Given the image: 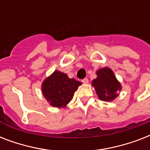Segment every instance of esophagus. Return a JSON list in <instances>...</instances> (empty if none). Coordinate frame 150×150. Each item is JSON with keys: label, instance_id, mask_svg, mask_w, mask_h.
Segmentation results:
<instances>
[{"label": "esophagus", "instance_id": "1", "mask_svg": "<svg viewBox=\"0 0 150 150\" xmlns=\"http://www.w3.org/2000/svg\"><path fill=\"white\" fill-rule=\"evenodd\" d=\"M82 82H83V83H84V84H87V83H88V82H89V79H87V78H85L84 79H82Z\"/></svg>", "mask_w": 150, "mask_h": 150}]
</instances>
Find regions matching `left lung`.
<instances>
[{
  "label": "left lung",
  "instance_id": "1",
  "mask_svg": "<svg viewBox=\"0 0 150 150\" xmlns=\"http://www.w3.org/2000/svg\"><path fill=\"white\" fill-rule=\"evenodd\" d=\"M97 77L92 82L99 99L103 101L110 102L118 96L119 91L122 89L121 82L110 68L104 67L96 71Z\"/></svg>",
  "mask_w": 150,
  "mask_h": 150
}]
</instances>
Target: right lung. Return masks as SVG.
<instances>
[{
  "label": "right lung",
  "instance_id": "obj_1",
  "mask_svg": "<svg viewBox=\"0 0 150 150\" xmlns=\"http://www.w3.org/2000/svg\"><path fill=\"white\" fill-rule=\"evenodd\" d=\"M81 85L82 82L56 70L43 80L41 89L43 96L50 106L63 108L72 100L74 93Z\"/></svg>",
  "mask_w": 150,
  "mask_h": 150
}]
</instances>
